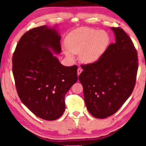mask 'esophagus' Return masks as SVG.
Instances as JSON below:
<instances>
[{"mask_svg":"<svg viewBox=\"0 0 146 146\" xmlns=\"http://www.w3.org/2000/svg\"><path fill=\"white\" fill-rule=\"evenodd\" d=\"M82 68H78V69H77V74H78V76H79V75L80 74V73L82 72Z\"/></svg>","mask_w":146,"mask_h":146,"instance_id":"34e87169","label":"esophagus"}]
</instances>
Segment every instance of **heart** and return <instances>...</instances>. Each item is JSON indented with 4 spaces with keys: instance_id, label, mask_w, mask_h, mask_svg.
I'll return each instance as SVG.
<instances>
[{
    "instance_id": "heart-1",
    "label": "heart",
    "mask_w": 146,
    "mask_h": 146,
    "mask_svg": "<svg viewBox=\"0 0 146 146\" xmlns=\"http://www.w3.org/2000/svg\"><path fill=\"white\" fill-rule=\"evenodd\" d=\"M109 36L104 30L80 28L70 33L66 38L64 53L71 58L79 54L80 59L85 63H94L103 54L109 43Z\"/></svg>"
}]
</instances>
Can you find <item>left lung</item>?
<instances>
[{
  "mask_svg": "<svg viewBox=\"0 0 146 146\" xmlns=\"http://www.w3.org/2000/svg\"><path fill=\"white\" fill-rule=\"evenodd\" d=\"M111 29L116 42L110 44L98 61L82 64L78 77L87 110L99 119L113 115L129 98L138 69V54L129 35L120 27Z\"/></svg>",
  "mask_w": 146,
  "mask_h": 146,
  "instance_id": "8db88e82",
  "label": "left lung"
}]
</instances>
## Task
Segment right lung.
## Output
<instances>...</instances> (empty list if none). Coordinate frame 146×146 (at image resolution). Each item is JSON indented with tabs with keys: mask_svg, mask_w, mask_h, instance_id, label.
<instances>
[{
	"mask_svg": "<svg viewBox=\"0 0 146 146\" xmlns=\"http://www.w3.org/2000/svg\"><path fill=\"white\" fill-rule=\"evenodd\" d=\"M61 37L46 25L25 33L13 53V74L21 100L35 115L48 121L65 110V95L77 81V65L61 64L48 48L61 51Z\"/></svg>",
	"mask_w": 146,
	"mask_h": 146,
	"instance_id": "1",
	"label": "right lung"
}]
</instances>
